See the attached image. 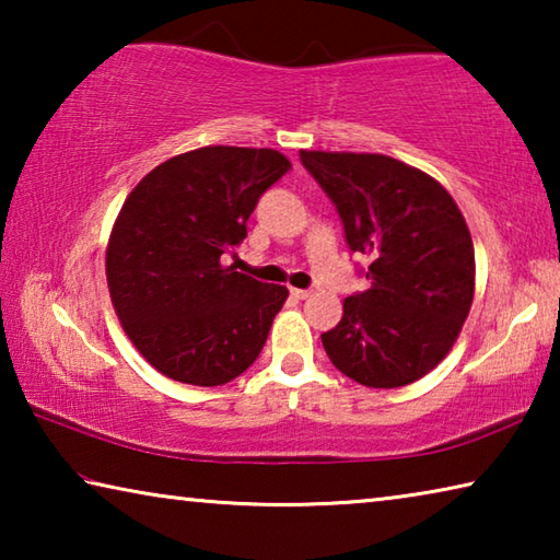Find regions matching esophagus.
Listing matches in <instances>:
<instances>
[{
	"instance_id": "esophagus-1",
	"label": "esophagus",
	"mask_w": 560,
	"mask_h": 560,
	"mask_svg": "<svg viewBox=\"0 0 560 560\" xmlns=\"http://www.w3.org/2000/svg\"><path fill=\"white\" fill-rule=\"evenodd\" d=\"M291 296L293 299H308L311 291L308 289H291Z\"/></svg>"
}]
</instances>
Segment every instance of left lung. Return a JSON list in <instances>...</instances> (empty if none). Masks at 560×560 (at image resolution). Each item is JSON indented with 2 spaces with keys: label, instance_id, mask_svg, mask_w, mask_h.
I'll list each match as a JSON object with an SVG mask.
<instances>
[{
  "label": "left lung",
  "instance_id": "left-lung-1",
  "mask_svg": "<svg viewBox=\"0 0 560 560\" xmlns=\"http://www.w3.org/2000/svg\"><path fill=\"white\" fill-rule=\"evenodd\" d=\"M299 155L334 200L350 249L371 257V289L348 296L340 324L320 336L330 363L365 387L420 381L450 353L474 301V244L457 202L395 158Z\"/></svg>",
  "mask_w": 560,
  "mask_h": 560
}]
</instances>
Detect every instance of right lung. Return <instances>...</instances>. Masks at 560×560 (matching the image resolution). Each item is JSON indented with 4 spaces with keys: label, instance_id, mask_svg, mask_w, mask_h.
I'll return each instance as SVG.
<instances>
[{
    "label": "right lung",
    "instance_id": "1",
    "mask_svg": "<svg viewBox=\"0 0 560 560\" xmlns=\"http://www.w3.org/2000/svg\"><path fill=\"white\" fill-rule=\"evenodd\" d=\"M289 167L271 148L207 145L150 170L122 202L106 249L110 301L130 343L170 381L224 385L259 358L289 289L222 257Z\"/></svg>",
    "mask_w": 560,
    "mask_h": 560
}]
</instances>
